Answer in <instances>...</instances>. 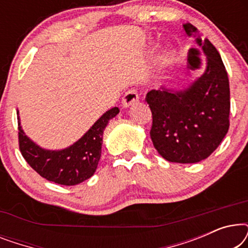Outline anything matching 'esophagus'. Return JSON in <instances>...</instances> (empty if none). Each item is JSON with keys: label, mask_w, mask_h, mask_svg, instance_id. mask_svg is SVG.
I'll use <instances>...</instances> for the list:
<instances>
[{"label": "esophagus", "mask_w": 248, "mask_h": 248, "mask_svg": "<svg viewBox=\"0 0 248 248\" xmlns=\"http://www.w3.org/2000/svg\"><path fill=\"white\" fill-rule=\"evenodd\" d=\"M139 100V93L138 90L135 88H131L128 89L126 93H125L123 100H122V104H123L124 107H130L131 105H133Z\"/></svg>", "instance_id": "obj_1"}]
</instances>
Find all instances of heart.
<instances>
[{
	"instance_id": "heart-1",
	"label": "heart",
	"mask_w": 248,
	"mask_h": 248,
	"mask_svg": "<svg viewBox=\"0 0 248 248\" xmlns=\"http://www.w3.org/2000/svg\"><path fill=\"white\" fill-rule=\"evenodd\" d=\"M162 62H164V64H168L169 62H170V55L169 54H165L164 57H162Z\"/></svg>"
}]
</instances>
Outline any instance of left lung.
<instances>
[{"instance_id": "left-lung-1", "label": "left lung", "mask_w": 248, "mask_h": 248, "mask_svg": "<svg viewBox=\"0 0 248 248\" xmlns=\"http://www.w3.org/2000/svg\"><path fill=\"white\" fill-rule=\"evenodd\" d=\"M183 28L205 53V72L185 90H150L145 101L152 113L150 137L159 155L170 162L194 164L208 158L229 130L230 90L216 47L202 40L191 23Z\"/></svg>"}]
</instances>
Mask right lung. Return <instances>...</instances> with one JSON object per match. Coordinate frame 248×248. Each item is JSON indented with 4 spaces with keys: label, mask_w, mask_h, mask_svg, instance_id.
Listing matches in <instances>:
<instances>
[{
    "label": "right lung",
    "mask_w": 248,
    "mask_h": 248,
    "mask_svg": "<svg viewBox=\"0 0 248 248\" xmlns=\"http://www.w3.org/2000/svg\"><path fill=\"white\" fill-rule=\"evenodd\" d=\"M118 113L117 107L106 111L79 141L59 151L45 150L33 143L26 137L18 117L20 152L30 167L47 181L66 186L80 184L96 171L101 155L104 130Z\"/></svg>",
    "instance_id": "1"
}]
</instances>
